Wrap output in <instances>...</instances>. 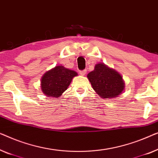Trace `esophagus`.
<instances>
[{"instance_id":"34e87169","label":"esophagus","mask_w":158,"mask_h":158,"mask_svg":"<svg viewBox=\"0 0 158 158\" xmlns=\"http://www.w3.org/2000/svg\"><path fill=\"white\" fill-rule=\"evenodd\" d=\"M86 73V69H84V70H81L79 72V74L81 75V76H84V75H85Z\"/></svg>"}]
</instances>
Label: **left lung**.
<instances>
[{
  "label": "left lung",
  "instance_id": "1",
  "mask_svg": "<svg viewBox=\"0 0 158 158\" xmlns=\"http://www.w3.org/2000/svg\"><path fill=\"white\" fill-rule=\"evenodd\" d=\"M87 77L93 89L102 98L117 97L124 89L121 75L102 63L96 64L94 70L89 73Z\"/></svg>",
  "mask_w": 158,
  "mask_h": 158
}]
</instances>
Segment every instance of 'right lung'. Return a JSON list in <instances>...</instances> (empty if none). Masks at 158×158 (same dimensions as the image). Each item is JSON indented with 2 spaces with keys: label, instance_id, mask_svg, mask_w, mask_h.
Instances as JSON below:
<instances>
[{
  "label": "right lung",
  "instance_id": "1",
  "mask_svg": "<svg viewBox=\"0 0 158 158\" xmlns=\"http://www.w3.org/2000/svg\"><path fill=\"white\" fill-rule=\"evenodd\" d=\"M75 76H77V73L74 71L67 69L62 66H57L45 73L42 77V92L48 97L59 98L66 90Z\"/></svg>",
  "mask_w": 158,
  "mask_h": 158
}]
</instances>
